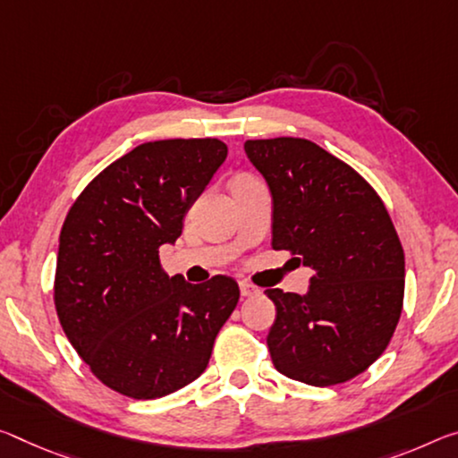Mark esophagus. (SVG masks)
Here are the masks:
<instances>
[{
    "instance_id": "obj_1",
    "label": "esophagus",
    "mask_w": 458,
    "mask_h": 458,
    "mask_svg": "<svg viewBox=\"0 0 458 458\" xmlns=\"http://www.w3.org/2000/svg\"><path fill=\"white\" fill-rule=\"evenodd\" d=\"M238 285H241V293L244 297H250V295L260 293V289L252 285V283H249V281H241V283H238Z\"/></svg>"
}]
</instances>
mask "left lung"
<instances>
[{
    "instance_id": "8db88e82",
    "label": "left lung",
    "mask_w": 458,
    "mask_h": 458,
    "mask_svg": "<svg viewBox=\"0 0 458 458\" xmlns=\"http://www.w3.org/2000/svg\"><path fill=\"white\" fill-rule=\"evenodd\" d=\"M273 199V249L310 268L306 295L267 289V346L289 379L316 387L360 375L402 316L405 260L386 206L352 166L306 138L246 140Z\"/></svg>"
}]
</instances>
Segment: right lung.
<instances>
[{"label":"right lung","mask_w":458,"mask_h":458,"mask_svg":"<svg viewBox=\"0 0 458 458\" xmlns=\"http://www.w3.org/2000/svg\"><path fill=\"white\" fill-rule=\"evenodd\" d=\"M217 138L144 142L106 166L69 209L59 238L55 306L93 375L134 399H157L206 371L238 283L169 277L158 260L226 161Z\"/></svg>","instance_id":"right-lung-1"}]
</instances>
